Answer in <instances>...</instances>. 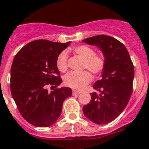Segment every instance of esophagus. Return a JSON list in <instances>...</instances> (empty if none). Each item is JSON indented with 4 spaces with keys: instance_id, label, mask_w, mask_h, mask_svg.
<instances>
[{
    "instance_id": "esophagus-1",
    "label": "esophagus",
    "mask_w": 149,
    "mask_h": 149,
    "mask_svg": "<svg viewBox=\"0 0 149 149\" xmlns=\"http://www.w3.org/2000/svg\"><path fill=\"white\" fill-rule=\"evenodd\" d=\"M80 93V91H78V90H72V95H79Z\"/></svg>"
}]
</instances>
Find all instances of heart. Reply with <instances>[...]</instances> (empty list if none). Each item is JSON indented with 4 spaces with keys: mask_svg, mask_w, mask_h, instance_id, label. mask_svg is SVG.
<instances>
[{
    "mask_svg": "<svg viewBox=\"0 0 149 149\" xmlns=\"http://www.w3.org/2000/svg\"><path fill=\"white\" fill-rule=\"evenodd\" d=\"M73 51L79 57H80L84 63L83 70H88L95 76L102 74L106 67V58L102 54H95V50L90 46L78 45L73 47ZM56 65L61 72L67 70V54L62 51L58 54L56 60ZM92 80V76L88 71L80 72H70L63 77V83L65 86L72 88L81 89L88 84Z\"/></svg>",
    "mask_w": 149,
    "mask_h": 149,
    "instance_id": "heart-1",
    "label": "heart"
}]
</instances>
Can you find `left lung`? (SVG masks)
Here are the masks:
<instances>
[{"instance_id":"left-lung-1","label":"left lung","mask_w":149,"mask_h":149,"mask_svg":"<svg viewBox=\"0 0 149 149\" xmlns=\"http://www.w3.org/2000/svg\"><path fill=\"white\" fill-rule=\"evenodd\" d=\"M83 42L98 47L106 58L102 78L93 85L100 92L91 94L89 103L82 108L83 113L96 124L114 120L127 107L132 92L134 67L127 47L111 36L98 35Z\"/></svg>"}]
</instances>
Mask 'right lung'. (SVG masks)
I'll list each match as a JSON object with an SVG mask.
<instances>
[{"instance_id":"1","label":"right lung","mask_w":149,"mask_h":149,"mask_svg":"<svg viewBox=\"0 0 149 149\" xmlns=\"http://www.w3.org/2000/svg\"><path fill=\"white\" fill-rule=\"evenodd\" d=\"M70 42L32 41L16 54L10 70V91L22 117L33 126L47 127L55 123L64 100L72 89L58 88L62 82L56 60ZM52 86L53 91L47 88Z\"/></svg>"}]
</instances>
